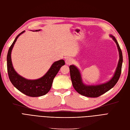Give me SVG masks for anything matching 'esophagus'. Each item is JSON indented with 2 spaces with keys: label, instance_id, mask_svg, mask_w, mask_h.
Listing matches in <instances>:
<instances>
[{
  "label": "esophagus",
  "instance_id": "34e87169",
  "mask_svg": "<svg viewBox=\"0 0 130 130\" xmlns=\"http://www.w3.org/2000/svg\"><path fill=\"white\" fill-rule=\"evenodd\" d=\"M73 61V60L72 58H68L65 60L66 64L67 65H71Z\"/></svg>",
  "mask_w": 130,
  "mask_h": 130
}]
</instances>
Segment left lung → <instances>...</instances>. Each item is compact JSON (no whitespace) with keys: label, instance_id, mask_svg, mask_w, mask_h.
<instances>
[{"label":"left lung","instance_id":"1","mask_svg":"<svg viewBox=\"0 0 130 130\" xmlns=\"http://www.w3.org/2000/svg\"><path fill=\"white\" fill-rule=\"evenodd\" d=\"M110 37L112 38L113 40L116 43L119 54V60L118 66H117L113 77L112 78L111 80L107 83L97 85H86L83 83L80 71L77 69V67L73 65H70L69 68L71 81H72L74 89L79 94L87 97H98L100 95L106 93V92L111 89L118 81L121 72V67H122L123 63V54L119 44L117 42L115 37L112 35H110Z\"/></svg>","mask_w":130,"mask_h":130}]
</instances>
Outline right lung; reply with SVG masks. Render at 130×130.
<instances>
[{"label":"right lung","mask_w":130,"mask_h":130,"mask_svg":"<svg viewBox=\"0 0 130 130\" xmlns=\"http://www.w3.org/2000/svg\"><path fill=\"white\" fill-rule=\"evenodd\" d=\"M40 31L36 30V31ZM25 32H21L16 37L13 43L9 48L7 56V68L10 80L12 84L21 92L27 96L32 97H40L48 92L52 86L53 79L62 66L65 65L64 60L61 59L53 62L43 77L36 80H28L20 76L14 70L11 61V51L17 39Z\"/></svg>","instance_id":"add662e5"}]
</instances>
